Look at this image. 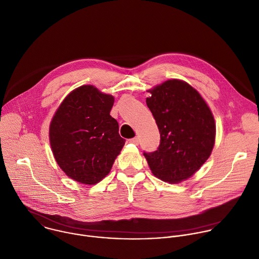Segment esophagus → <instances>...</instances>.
<instances>
[{
	"label": "esophagus",
	"mask_w": 259,
	"mask_h": 259,
	"mask_svg": "<svg viewBox=\"0 0 259 259\" xmlns=\"http://www.w3.org/2000/svg\"><path fill=\"white\" fill-rule=\"evenodd\" d=\"M130 143L134 144V145H139V139L138 138H133L130 140Z\"/></svg>",
	"instance_id": "obj_1"
}]
</instances>
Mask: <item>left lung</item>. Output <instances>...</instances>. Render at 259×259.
I'll list each match as a JSON object with an SVG mask.
<instances>
[{
  "label": "left lung",
  "mask_w": 259,
  "mask_h": 259,
  "mask_svg": "<svg viewBox=\"0 0 259 259\" xmlns=\"http://www.w3.org/2000/svg\"><path fill=\"white\" fill-rule=\"evenodd\" d=\"M149 92L146 102L161 140L157 151L144 156L157 178L179 183L210 156L215 140L213 115L201 95L182 80H167Z\"/></svg>",
  "instance_id": "8db88e82"
}]
</instances>
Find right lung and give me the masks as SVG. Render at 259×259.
I'll return each instance as SVG.
<instances>
[{
	"mask_svg": "<svg viewBox=\"0 0 259 259\" xmlns=\"http://www.w3.org/2000/svg\"><path fill=\"white\" fill-rule=\"evenodd\" d=\"M114 97L92 85L73 90L50 124V144L61 169L71 179L92 185L111 170L125 140L110 115Z\"/></svg>",
	"mask_w": 259,
	"mask_h": 259,
	"instance_id": "obj_1",
	"label": "right lung"
}]
</instances>
